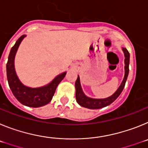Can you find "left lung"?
Instances as JSON below:
<instances>
[{
    "label": "left lung",
    "instance_id": "8db88e82",
    "mask_svg": "<svg viewBox=\"0 0 148 148\" xmlns=\"http://www.w3.org/2000/svg\"><path fill=\"white\" fill-rule=\"evenodd\" d=\"M122 49L124 51V53H125V78L123 79L121 85L119 87L117 91L113 95H111V96L107 98V99H90V98L87 97L84 94L83 91L82 90V87H81L79 77L78 76V78H77L76 82H75V98H76L77 102L80 104L81 106H82L84 108H89V109H100V108H104L106 106L110 104L111 103H113L119 96V95L122 92L123 89H124V87L125 86V83H126L127 78L128 76V73H129V63H130V53H129V52H128L126 48H123Z\"/></svg>",
    "mask_w": 148,
    "mask_h": 148
}]
</instances>
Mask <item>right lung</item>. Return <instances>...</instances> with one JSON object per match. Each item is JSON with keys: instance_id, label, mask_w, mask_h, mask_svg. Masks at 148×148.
Wrapping results in <instances>:
<instances>
[{"instance_id": "1", "label": "right lung", "mask_w": 148, "mask_h": 148, "mask_svg": "<svg viewBox=\"0 0 148 148\" xmlns=\"http://www.w3.org/2000/svg\"><path fill=\"white\" fill-rule=\"evenodd\" d=\"M25 35H21L10 50L7 64H6V75L10 89L15 97L21 104L32 108H38L52 100L58 84L64 78L66 73L58 75L47 86L40 88H29L23 85L18 80L14 68V58L19 44Z\"/></svg>"}]
</instances>
